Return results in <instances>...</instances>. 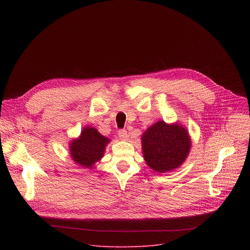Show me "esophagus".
<instances>
[{
	"label": "esophagus",
	"instance_id": "34e87169",
	"mask_svg": "<svg viewBox=\"0 0 250 250\" xmlns=\"http://www.w3.org/2000/svg\"><path fill=\"white\" fill-rule=\"evenodd\" d=\"M118 137L123 140H126L127 139V132L125 129H120L118 130Z\"/></svg>",
	"mask_w": 250,
	"mask_h": 250
}]
</instances>
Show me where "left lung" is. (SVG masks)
<instances>
[{
    "mask_svg": "<svg viewBox=\"0 0 250 250\" xmlns=\"http://www.w3.org/2000/svg\"><path fill=\"white\" fill-rule=\"evenodd\" d=\"M141 140L147 165L160 173L178 168L186 161L191 146L187 128L163 121L151 125Z\"/></svg>",
    "mask_w": 250,
    "mask_h": 250,
    "instance_id": "1",
    "label": "left lung"
}]
</instances>
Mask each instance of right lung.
Returning a JSON list of instances; mask_svg holds the SVG:
<instances>
[{"label": "right lung", "mask_w": 250, "mask_h": 250, "mask_svg": "<svg viewBox=\"0 0 250 250\" xmlns=\"http://www.w3.org/2000/svg\"><path fill=\"white\" fill-rule=\"evenodd\" d=\"M110 142L98 130L92 126H86L81 136L73 140L70 144V154L72 159L80 166L92 168L104 154L105 147Z\"/></svg>", "instance_id": "obj_1"}]
</instances>
